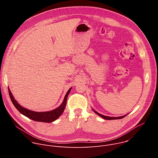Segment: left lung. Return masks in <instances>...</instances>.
I'll return each instance as SVG.
<instances>
[{"label": "left lung", "mask_w": 158, "mask_h": 158, "mask_svg": "<svg viewBox=\"0 0 158 158\" xmlns=\"http://www.w3.org/2000/svg\"><path fill=\"white\" fill-rule=\"evenodd\" d=\"M94 110V112H95V113H96L98 116H101V118H102L103 119H107V120H112V119H122V118H124L125 116H126V115H125V116H121V117H118V118H113V117H109V116H104V115H102V114H99V113H98V112H96V111H95L94 110Z\"/></svg>", "instance_id": "1"}]
</instances>
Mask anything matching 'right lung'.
<instances>
[{
	"instance_id": "1",
	"label": "right lung",
	"mask_w": 158,
	"mask_h": 158,
	"mask_svg": "<svg viewBox=\"0 0 158 158\" xmlns=\"http://www.w3.org/2000/svg\"><path fill=\"white\" fill-rule=\"evenodd\" d=\"M9 94L10 98L12 101V102L13 103L15 107L22 114L24 115L25 116L27 117L28 118L35 121L37 122H44V123H51L56 120L64 112V110L65 107L66 102H67V98L68 96L71 88H70L67 93H66L64 99L62 103V104L58 107L57 108L51 110V111H47V112H35L32 111L29 109H27L23 107H22L19 103L14 99L9 88Z\"/></svg>"
}]
</instances>
